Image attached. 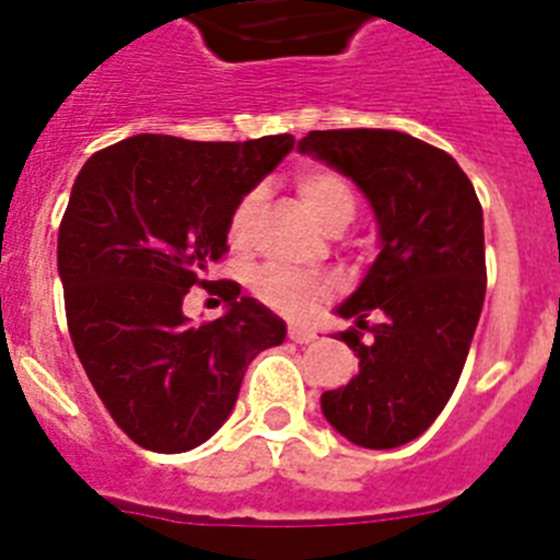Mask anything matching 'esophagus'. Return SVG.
Returning a JSON list of instances; mask_svg holds the SVG:
<instances>
[{"instance_id":"34e87169","label":"esophagus","mask_w":560,"mask_h":560,"mask_svg":"<svg viewBox=\"0 0 560 560\" xmlns=\"http://www.w3.org/2000/svg\"><path fill=\"white\" fill-rule=\"evenodd\" d=\"M289 339L296 341V345H308V341L316 339V334L305 325H289Z\"/></svg>"}]
</instances>
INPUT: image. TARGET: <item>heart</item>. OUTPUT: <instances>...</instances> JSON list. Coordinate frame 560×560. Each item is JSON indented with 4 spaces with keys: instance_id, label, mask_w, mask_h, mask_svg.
I'll return each mask as SVG.
<instances>
[{
    "instance_id": "1",
    "label": "heart",
    "mask_w": 560,
    "mask_h": 560,
    "mask_svg": "<svg viewBox=\"0 0 560 560\" xmlns=\"http://www.w3.org/2000/svg\"><path fill=\"white\" fill-rule=\"evenodd\" d=\"M296 196L303 201L305 210L314 215L323 226L348 224L355 212V196L350 190L348 179L339 176L328 167H305L296 176ZM257 210H260V190L246 192L244 199L237 201L230 215V244L244 249L252 237ZM252 294L266 303L269 308L280 311L289 316H305L323 303L328 294V285L316 277L300 275V271L280 269V266H266V269L252 275Z\"/></svg>"
}]
</instances>
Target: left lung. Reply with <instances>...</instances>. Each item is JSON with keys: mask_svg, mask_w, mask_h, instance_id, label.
<instances>
[{"mask_svg": "<svg viewBox=\"0 0 560 560\" xmlns=\"http://www.w3.org/2000/svg\"><path fill=\"white\" fill-rule=\"evenodd\" d=\"M300 151L350 176L381 230L375 264L339 308L355 319L339 336L359 375L323 395V412L355 446H404L443 412L471 348L488 283L482 205L452 153L412 133L311 131Z\"/></svg>", "mask_w": 560, "mask_h": 560, "instance_id": "8db88e82", "label": "left lung"}]
</instances>
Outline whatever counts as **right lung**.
Returning <instances> with one entry per match:
<instances>
[{
    "mask_svg": "<svg viewBox=\"0 0 560 560\" xmlns=\"http://www.w3.org/2000/svg\"><path fill=\"white\" fill-rule=\"evenodd\" d=\"M294 148L291 133L192 142L137 133L89 156L58 226L67 328L114 423L148 452L196 448L230 418L249 361L285 323L235 280H207L226 255L235 205ZM192 284L231 311L190 326Z\"/></svg>",
    "mask_w": 560,
    "mask_h": 560,
    "instance_id": "obj_1",
    "label": "right lung"
}]
</instances>
